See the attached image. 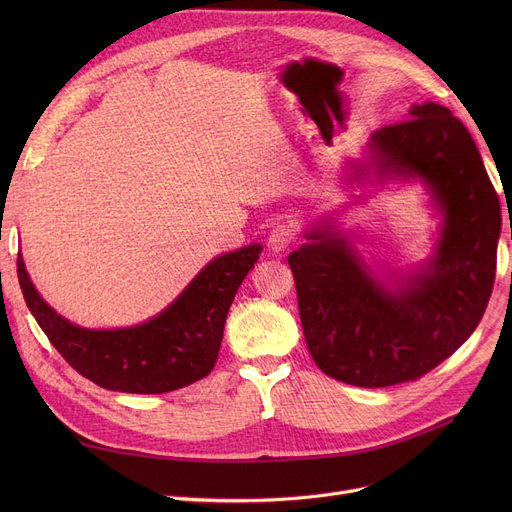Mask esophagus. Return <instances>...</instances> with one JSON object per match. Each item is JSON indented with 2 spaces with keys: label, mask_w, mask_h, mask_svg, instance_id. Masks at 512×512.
<instances>
[{
  "label": "esophagus",
  "mask_w": 512,
  "mask_h": 512,
  "mask_svg": "<svg viewBox=\"0 0 512 512\" xmlns=\"http://www.w3.org/2000/svg\"><path fill=\"white\" fill-rule=\"evenodd\" d=\"M297 230H294L292 224H278L270 230V236H267V249H270L272 253H282L286 251L292 242H294V234Z\"/></svg>",
  "instance_id": "obj_1"
}]
</instances>
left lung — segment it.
<instances>
[{
	"label": "left lung",
	"instance_id": "obj_1",
	"mask_svg": "<svg viewBox=\"0 0 512 512\" xmlns=\"http://www.w3.org/2000/svg\"><path fill=\"white\" fill-rule=\"evenodd\" d=\"M357 178L425 182L444 220L434 259L388 290L344 236L315 228L288 255L315 365L330 378L384 388L419 380L477 328L488 307L500 203L465 124L444 105H413L371 134Z\"/></svg>",
	"mask_w": 512,
	"mask_h": 512
}]
</instances>
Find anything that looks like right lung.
Segmentation results:
<instances>
[{"instance_id": "right-lung-1", "label": "right lung", "mask_w": 512, "mask_h": 512, "mask_svg": "<svg viewBox=\"0 0 512 512\" xmlns=\"http://www.w3.org/2000/svg\"><path fill=\"white\" fill-rule=\"evenodd\" d=\"M261 249L249 245L215 257L157 317L120 330L70 324L39 297L20 253L16 267L26 305L70 367L105 390L164 394L209 375L218 361L234 294Z\"/></svg>"}]
</instances>
